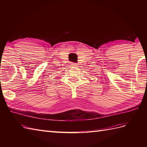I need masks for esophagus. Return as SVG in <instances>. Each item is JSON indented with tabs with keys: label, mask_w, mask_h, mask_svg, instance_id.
I'll return each mask as SVG.
<instances>
[{
	"label": "esophagus",
	"mask_w": 147,
	"mask_h": 147,
	"mask_svg": "<svg viewBox=\"0 0 147 147\" xmlns=\"http://www.w3.org/2000/svg\"><path fill=\"white\" fill-rule=\"evenodd\" d=\"M72 66L74 67H77L78 66V64H77V63H73L72 64Z\"/></svg>",
	"instance_id": "34e87169"
}]
</instances>
